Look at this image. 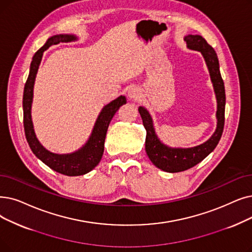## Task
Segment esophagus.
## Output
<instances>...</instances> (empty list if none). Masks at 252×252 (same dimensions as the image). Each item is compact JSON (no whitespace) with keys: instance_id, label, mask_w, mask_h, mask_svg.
Instances as JSON below:
<instances>
[{"instance_id":"esophagus-1","label":"esophagus","mask_w":252,"mask_h":252,"mask_svg":"<svg viewBox=\"0 0 252 252\" xmlns=\"http://www.w3.org/2000/svg\"><path fill=\"white\" fill-rule=\"evenodd\" d=\"M127 95H128L129 99L135 100V101L138 100L140 97V91H139L138 87H132V89L128 91Z\"/></svg>"}]
</instances>
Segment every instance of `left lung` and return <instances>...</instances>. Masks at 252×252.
Returning <instances> with one entry per match:
<instances>
[{
  "mask_svg": "<svg viewBox=\"0 0 252 252\" xmlns=\"http://www.w3.org/2000/svg\"><path fill=\"white\" fill-rule=\"evenodd\" d=\"M188 47L193 50L201 51L209 69L211 80L217 99V128L212 137L205 143L192 148H170L160 143L158 139L155 128L152 126V119L143 107L139 108V113L143 120V126L146 129L145 150L153 165L158 169L177 173L192 168L198 165L209 153H211L220 142L224 126V108H225V92L224 83L220 71V63L216 52L211 45L200 35H189L184 38Z\"/></svg>",
  "mask_w": 252,
  "mask_h": 252,
  "instance_id": "obj_1",
  "label": "left lung"
}]
</instances>
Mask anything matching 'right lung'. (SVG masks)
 Wrapping results in <instances>:
<instances>
[{"label":"right lung","instance_id":"add662e5","mask_svg":"<svg viewBox=\"0 0 252 252\" xmlns=\"http://www.w3.org/2000/svg\"><path fill=\"white\" fill-rule=\"evenodd\" d=\"M74 39L75 37L72 35L53 36L49 38L45 44L35 53L31 63L30 74L25 85L23 97L25 134L32 151L49 168L63 175H67V176H80V175H84L92 171L100 162L104 152V143L109 124H110L111 119L120 106L126 103V97L120 95L116 100L105 106L96 119L90 140L87 141L85 146L77 152L71 153V155H54V153L49 152L39 143L35 136L34 128H32L31 106L32 100V87H34L35 77L43 52L53 44H58L60 42H69Z\"/></svg>","mask_w":252,"mask_h":252}]
</instances>
